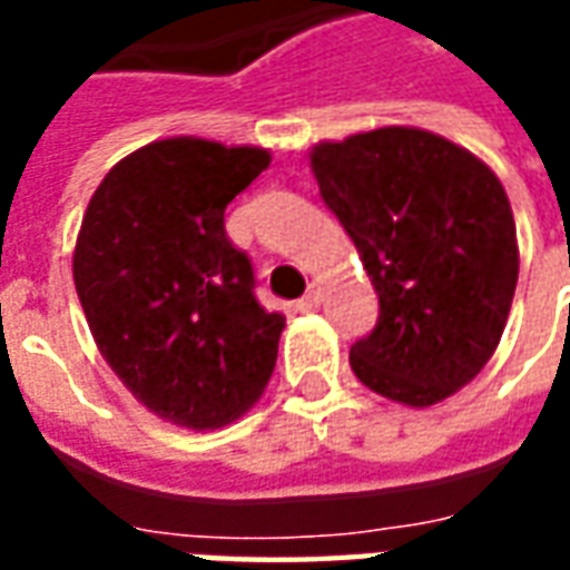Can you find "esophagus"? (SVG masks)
Masks as SVG:
<instances>
[{"mask_svg":"<svg viewBox=\"0 0 570 570\" xmlns=\"http://www.w3.org/2000/svg\"><path fill=\"white\" fill-rule=\"evenodd\" d=\"M321 305V284H311L308 293L298 298V311H311Z\"/></svg>","mask_w":570,"mask_h":570,"instance_id":"obj_1","label":"esophagus"}]
</instances>
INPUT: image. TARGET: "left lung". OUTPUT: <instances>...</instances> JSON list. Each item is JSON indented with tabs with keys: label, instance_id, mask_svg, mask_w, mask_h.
I'll return each mask as SVG.
<instances>
[{
	"label": "left lung",
	"instance_id": "left-lung-1",
	"mask_svg": "<svg viewBox=\"0 0 570 570\" xmlns=\"http://www.w3.org/2000/svg\"><path fill=\"white\" fill-rule=\"evenodd\" d=\"M308 158L379 293L375 330L351 345L354 375L412 409L461 391L501 342L519 281L501 179L464 146L403 125L323 140Z\"/></svg>",
	"mask_w": 570,
	"mask_h": 570
}]
</instances>
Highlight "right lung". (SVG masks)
I'll use <instances>...</instances> for the list:
<instances>
[{"label": "right lung", "instance_id": "right-lung-1", "mask_svg": "<svg viewBox=\"0 0 570 570\" xmlns=\"http://www.w3.org/2000/svg\"><path fill=\"white\" fill-rule=\"evenodd\" d=\"M272 164L262 146L167 137L104 176L81 216L72 281L121 384L176 428L244 415L272 379L284 314L253 296L225 207Z\"/></svg>", "mask_w": 570, "mask_h": 570}]
</instances>
